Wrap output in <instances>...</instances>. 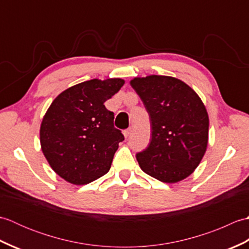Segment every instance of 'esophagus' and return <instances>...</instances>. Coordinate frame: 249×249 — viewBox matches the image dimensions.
Here are the masks:
<instances>
[{
	"mask_svg": "<svg viewBox=\"0 0 249 249\" xmlns=\"http://www.w3.org/2000/svg\"><path fill=\"white\" fill-rule=\"evenodd\" d=\"M130 133H131V128L125 129V130L123 131V134H124V137H125V138H128L129 135H130Z\"/></svg>",
	"mask_w": 249,
	"mask_h": 249,
	"instance_id": "34e87169",
	"label": "esophagus"
}]
</instances>
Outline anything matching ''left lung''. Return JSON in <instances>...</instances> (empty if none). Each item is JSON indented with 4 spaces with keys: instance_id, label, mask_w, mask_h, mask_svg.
<instances>
[{
    "instance_id": "8db88e82",
    "label": "left lung",
    "mask_w": 249,
    "mask_h": 249,
    "mask_svg": "<svg viewBox=\"0 0 249 249\" xmlns=\"http://www.w3.org/2000/svg\"><path fill=\"white\" fill-rule=\"evenodd\" d=\"M130 86L150 115L151 140L136 155L146 174L163 183L190 176L204 156L209 140V115L198 94L169 76L134 78Z\"/></svg>"
}]
</instances>
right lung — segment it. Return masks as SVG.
I'll return each mask as SVG.
<instances>
[{"mask_svg":"<svg viewBox=\"0 0 249 249\" xmlns=\"http://www.w3.org/2000/svg\"><path fill=\"white\" fill-rule=\"evenodd\" d=\"M124 83L120 78L78 83L62 92L47 110L40 125L41 151L65 181L89 184L110 170L124 136L104 104Z\"/></svg>","mask_w":249,"mask_h":249,"instance_id":"1","label":"right lung"}]
</instances>
